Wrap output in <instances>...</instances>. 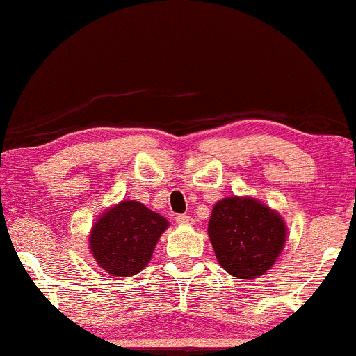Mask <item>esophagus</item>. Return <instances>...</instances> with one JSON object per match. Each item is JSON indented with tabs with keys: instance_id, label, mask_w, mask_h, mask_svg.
I'll return each mask as SVG.
<instances>
[{
	"instance_id": "1",
	"label": "esophagus",
	"mask_w": 356,
	"mask_h": 356,
	"mask_svg": "<svg viewBox=\"0 0 356 356\" xmlns=\"http://www.w3.org/2000/svg\"><path fill=\"white\" fill-rule=\"evenodd\" d=\"M175 220H177L179 225H186V227L194 224V219H192L191 216H177V217H175Z\"/></svg>"
}]
</instances>
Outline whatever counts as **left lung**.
I'll return each mask as SVG.
<instances>
[{
    "instance_id": "obj_1",
    "label": "left lung",
    "mask_w": 356,
    "mask_h": 356,
    "mask_svg": "<svg viewBox=\"0 0 356 356\" xmlns=\"http://www.w3.org/2000/svg\"><path fill=\"white\" fill-rule=\"evenodd\" d=\"M207 232L220 267L248 280L270 270L286 242L284 217L247 195L225 197L213 205Z\"/></svg>"
}]
</instances>
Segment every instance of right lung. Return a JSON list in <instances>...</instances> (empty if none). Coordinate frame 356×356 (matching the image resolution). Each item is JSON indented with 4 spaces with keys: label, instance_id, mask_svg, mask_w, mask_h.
Returning a JSON list of instances; mask_svg holds the SVG:
<instances>
[{
    "label": "right lung",
    "instance_id": "obj_1",
    "mask_svg": "<svg viewBox=\"0 0 356 356\" xmlns=\"http://www.w3.org/2000/svg\"><path fill=\"white\" fill-rule=\"evenodd\" d=\"M169 222L137 200H121L97 217L89 232L91 255L102 270L124 278L151 262Z\"/></svg>",
    "mask_w": 356,
    "mask_h": 356
}]
</instances>
